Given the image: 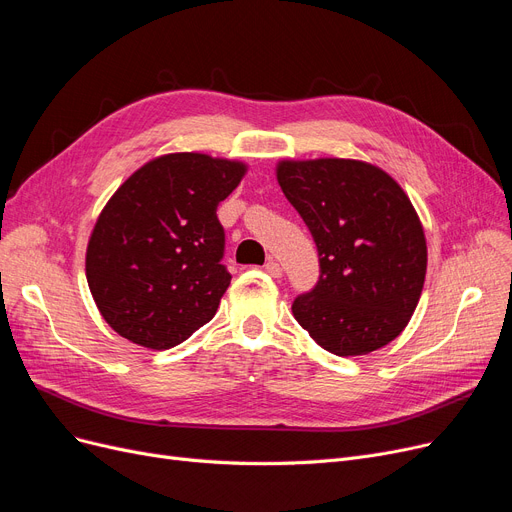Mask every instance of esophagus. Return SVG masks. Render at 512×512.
Listing matches in <instances>:
<instances>
[{
  "label": "esophagus",
  "instance_id": "obj_1",
  "mask_svg": "<svg viewBox=\"0 0 512 512\" xmlns=\"http://www.w3.org/2000/svg\"><path fill=\"white\" fill-rule=\"evenodd\" d=\"M264 271L269 273L271 277H275V279H279L281 275H283V269H281V264L279 262H275V260H269L264 264Z\"/></svg>",
  "mask_w": 512,
  "mask_h": 512
}]
</instances>
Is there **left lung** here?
Here are the masks:
<instances>
[{
	"label": "left lung",
	"instance_id": "8db88e82",
	"mask_svg": "<svg viewBox=\"0 0 512 512\" xmlns=\"http://www.w3.org/2000/svg\"><path fill=\"white\" fill-rule=\"evenodd\" d=\"M277 181L319 250L321 277L291 304L335 356L387 346L408 325L427 273L415 206L385 170L362 160H281Z\"/></svg>",
	"mask_w": 512,
	"mask_h": 512
}]
</instances>
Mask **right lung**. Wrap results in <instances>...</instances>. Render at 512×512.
Here are the masks:
<instances>
[{"label":"right lung","instance_id":"right-lung-1","mask_svg":"<svg viewBox=\"0 0 512 512\" xmlns=\"http://www.w3.org/2000/svg\"><path fill=\"white\" fill-rule=\"evenodd\" d=\"M246 170L208 154H166L114 191L91 231L85 273L118 335L168 350L212 321L231 283L216 208Z\"/></svg>","mask_w":512,"mask_h":512}]
</instances>
